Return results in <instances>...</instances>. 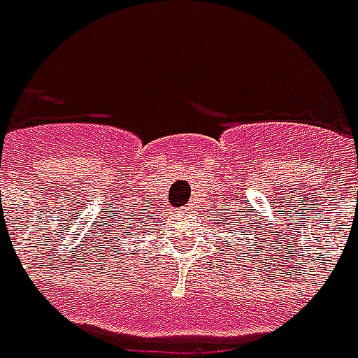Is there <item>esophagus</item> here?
<instances>
[{"mask_svg":"<svg viewBox=\"0 0 358 358\" xmlns=\"http://www.w3.org/2000/svg\"><path fill=\"white\" fill-rule=\"evenodd\" d=\"M187 208H193V206H187Z\"/></svg>","mask_w":358,"mask_h":358,"instance_id":"obj_1","label":"esophagus"}]
</instances>
